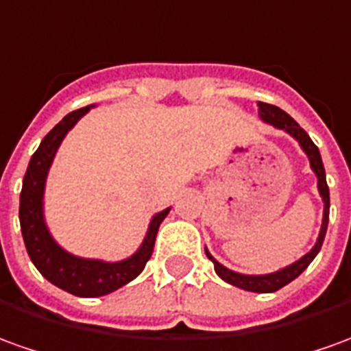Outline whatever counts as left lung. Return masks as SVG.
Masks as SVG:
<instances>
[{
  "mask_svg": "<svg viewBox=\"0 0 351 351\" xmlns=\"http://www.w3.org/2000/svg\"><path fill=\"white\" fill-rule=\"evenodd\" d=\"M257 107H259V117H261V121H265V123L273 125L275 128H280V130L288 132L292 138L298 140L300 147L306 152V156L309 157L311 171H313L317 176V188H319V194H321V197H323V204H325V209H323V225H321V230H319V238H317L315 245L307 252L306 256L300 257L298 261H294L292 265L285 267V269H280V271H275V273H269V275H242V273H236V271H230V269H226L225 265H221L215 257L207 252V247H206V256L213 261V265H215V273L221 276L225 282L236 286V288L247 290V292L269 294V292H276V290H280V288L288 285V282H292V280L302 275V273L307 269V265L315 259V256L319 254V250H321V245H323V240H325V234H326V226H328L330 197H328V186H326L323 159H321V154H319V147L313 144V140L309 138V134H307L302 126L295 123L292 117L288 115V113H285L280 107L271 106V104H263V101H257Z\"/></svg>",
  "mask_w": 351,
  "mask_h": 351,
  "instance_id": "8db88e82",
  "label": "left lung"
}]
</instances>
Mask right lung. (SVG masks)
Returning a JSON list of instances; mask_svg holds the SVG:
<instances>
[{
    "mask_svg": "<svg viewBox=\"0 0 351 351\" xmlns=\"http://www.w3.org/2000/svg\"><path fill=\"white\" fill-rule=\"evenodd\" d=\"M90 107L92 106L69 113L61 123H57L45 134L40 147L30 157L23 180V190H21V206H19V221H21L26 252L36 269L51 285L80 298L111 294L117 288L134 280L144 271L147 259L154 254L159 225L171 211V207H167L152 217L144 242L136 250V254L115 263L73 256L53 240L44 219V190L47 173L66 132L80 121V117H84L90 111Z\"/></svg>",
    "mask_w": 351,
    "mask_h": 351,
    "instance_id": "obj_1",
    "label": "right lung"
}]
</instances>
